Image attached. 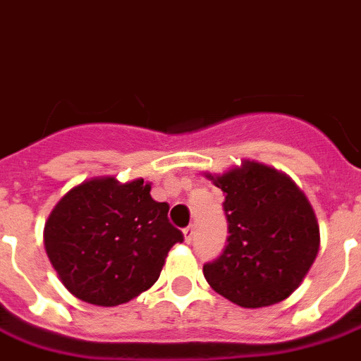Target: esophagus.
Instances as JSON below:
<instances>
[{"label": "esophagus", "instance_id": "34e87169", "mask_svg": "<svg viewBox=\"0 0 361 361\" xmlns=\"http://www.w3.org/2000/svg\"><path fill=\"white\" fill-rule=\"evenodd\" d=\"M183 237H185V243L192 241V237H195V226L183 228Z\"/></svg>", "mask_w": 361, "mask_h": 361}]
</instances>
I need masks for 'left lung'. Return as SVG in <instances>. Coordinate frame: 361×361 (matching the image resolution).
Instances as JSON below:
<instances>
[{"mask_svg":"<svg viewBox=\"0 0 361 361\" xmlns=\"http://www.w3.org/2000/svg\"><path fill=\"white\" fill-rule=\"evenodd\" d=\"M207 178L226 195L230 233L224 252L204 265L207 283L241 307L282 302L317 257L312 204L289 176L256 161Z\"/></svg>","mask_w":361,"mask_h":361,"instance_id":"obj_1","label":"left lung"}]
</instances>
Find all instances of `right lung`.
<instances>
[{
	"label": "right lung",
	"instance_id": "1",
	"mask_svg": "<svg viewBox=\"0 0 361 361\" xmlns=\"http://www.w3.org/2000/svg\"><path fill=\"white\" fill-rule=\"evenodd\" d=\"M150 183L92 178L57 202L44 226V247L61 282L79 300L118 306L150 289L183 233Z\"/></svg>",
	"mask_w": 361,
	"mask_h": 361
}]
</instances>
